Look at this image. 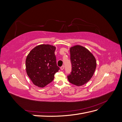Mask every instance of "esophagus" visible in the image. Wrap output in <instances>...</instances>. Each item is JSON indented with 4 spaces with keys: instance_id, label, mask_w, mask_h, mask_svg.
Returning <instances> with one entry per match:
<instances>
[{
    "instance_id": "1",
    "label": "esophagus",
    "mask_w": 122,
    "mask_h": 122,
    "mask_svg": "<svg viewBox=\"0 0 122 122\" xmlns=\"http://www.w3.org/2000/svg\"><path fill=\"white\" fill-rule=\"evenodd\" d=\"M64 67H64V65H63V66H62L61 67V70H63L64 69Z\"/></svg>"
}]
</instances>
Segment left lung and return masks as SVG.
<instances>
[{"label":"left lung","mask_w":122,"mask_h":122,"mask_svg":"<svg viewBox=\"0 0 122 122\" xmlns=\"http://www.w3.org/2000/svg\"><path fill=\"white\" fill-rule=\"evenodd\" d=\"M70 51L72 71L68 79L76 86H82L93 76L96 68V61L94 55L81 46H73Z\"/></svg>","instance_id":"8db88e82"}]
</instances>
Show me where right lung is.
<instances>
[{"instance_id": "add662e5", "label": "right lung", "mask_w": 122, "mask_h": 122, "mask_svg": "<svg viewBox=\"0 0 122 122\" xmlns=\"http://www.w3.org/2000/svg\"><path fill=\"white\" fill-rule=\"evenodd\" d=\"M55 48L50 45L36 46L26 59L27 74L36 86L43 87L52 82L60 70L54 53Z\"/></svg>"}]
</instances>
